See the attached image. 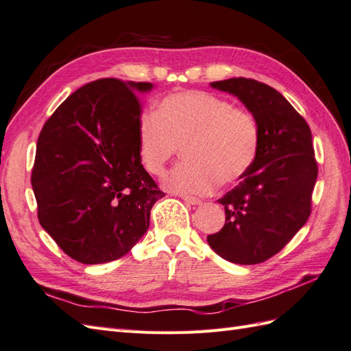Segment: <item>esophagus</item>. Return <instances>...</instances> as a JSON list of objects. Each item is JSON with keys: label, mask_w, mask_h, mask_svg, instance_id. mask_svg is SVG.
I'll use <instances>...</instances> for the list:
<instances>
[{"label": "esophagus", "mask_w": 351, "mask_h": 351, "mask_svg": "<svg viewBox=\"0 0 351 351\" xmlns=\"http://www.w3.org/2000/svg\"><path fill=\"white\" fill-rule=\"evenodd\" d=\"M181 199L188 204H202V200L193 195H181Z\"/></svg>", "instance_id": "34e87169"}]
</instances>
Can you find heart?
I'll return each instance as SVG.
<instances>
[{
	"label": "heart",
	"instance_id": "1",
	"mask_svg": "<svg viewBox=\"0 0 351 351\" xmlns=\"http://www.w3.org/2000/svg\"><path fill=\"white\" fill-rule=\"evenodd\" d=\"M258 148L255 117L200 90L161 99L138 132V158L149 175H163L182 149L185 161L166 176L165 185L184 194H208L219 179L222 184L239 181L254 166Z\"/></svg>",
	"mask_w": 351,
	"mask_h": 351
}]
</instances>
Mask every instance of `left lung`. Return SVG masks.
Segmentation results:
<instances>
[{
  "mask_svg": "<svg viewBox=\"0 0 351 351\" xmlns=\"http://www.w3.org/2000/svg\"><path fill=\"white\" fill-rule=\"evenodd\" d=\"M210 86L234 95L252 112L259 148L239 185L218 200L226 223L208 236V243L230 263H264L289 243L311 213L317 179L311 130L283 95L256 80L228 78Z\"/></svg>",
  "mask_w": 351,
  "mask_h": 351,
  "instance_id": "8db88e82",
  "label": "left lung"
}]
</instances>
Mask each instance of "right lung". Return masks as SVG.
<instances>
[{
	"instance_id": "1",
	"label": "right lung",
	"mask_w": 351,
	"mask_h": 351,
	"mask_svg": "<svg viewBox=\"0 0 351 351\" xmlns=\"http://www.w3.org/2000/svg\"><path fill=\"white\" fill-rule=\"evenodd\" d=\"M152 87L96 80L68 96L40 133L31 176L38 221L78 263L104 264L128 254L165 197L138 158L136 93Z\"/></svg>"
}]
</instances>
